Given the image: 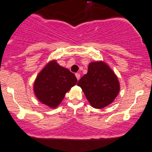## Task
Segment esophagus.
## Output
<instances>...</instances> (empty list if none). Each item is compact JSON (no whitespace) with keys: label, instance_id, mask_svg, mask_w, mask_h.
Masks as SVG:
<instances>
[{"label":"esophagus","instance_id":"obj_1","mask_svg":"<svg viewBox=\"0 0 152 152\" xmlns=\"http://www.w3.org/2000/svg\"><path fill=\"white\" fill-rule=\"evenodd\" d=\"M75 76H76V78H77L78 80L80 79V74H78V73H76V74H75Z\"/></svg>","mask_w":152,"mask_h":152}]
</instances>
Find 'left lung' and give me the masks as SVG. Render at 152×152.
Masks as SVG:
<instances>
[{
  "instance_id": "obj_1",
  "label": "left lung",
  "mask_w": 152,
  "mask_h": 152,
  "mask_svg": "<svg viewBox=\"0 0 152 152\" xmlns=\"http://www.w3.org/2000/svg\"><path fill=\"white\" fill-rule=\"evenodd\" d=\"M90 105L102 109L114 100L120 90L118 78L106 63L91 62L88 73L78 82Z\"/></svg>"
}]
</instances>
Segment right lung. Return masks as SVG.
<instances>
[{
	"label": "right lung",
	"mask_w": 152,
	"mask_h": 152,
	"mask_svg": "<svg viewBox=\"0 0 152 152\" xmlns=\"http://www.w3.org/2000/svg\"><path fill=\"white\" fill-rule=\"evenodd\" d=\"M77 83V78L68 69L53 60L38 74L34 84V93L38 100L50 108H56L65 94Z\"/></svg>",
	"instance_id": "obj_1"
}]
</instances>
